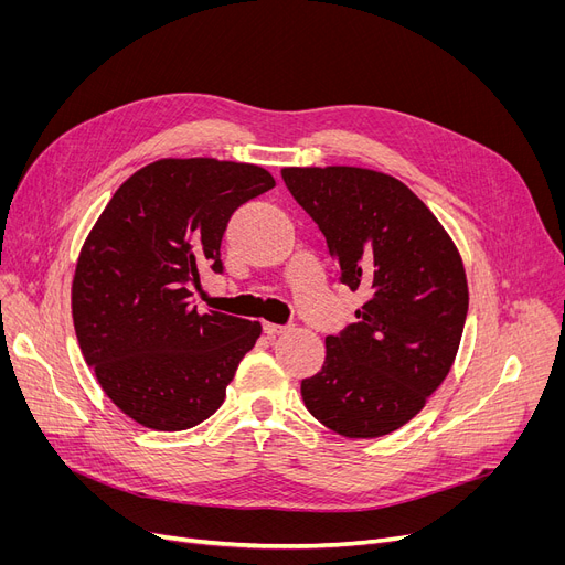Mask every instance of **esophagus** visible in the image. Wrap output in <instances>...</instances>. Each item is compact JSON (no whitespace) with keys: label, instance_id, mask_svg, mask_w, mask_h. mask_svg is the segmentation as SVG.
Instances as JSON below:
<instances>
[{"label":"esophagus","instance_id":"1","mask_svg":"<svg viewBox=\"0 0 565 565\" xmlns=\"http://www.w3.org/2000/svg\"><path fill=\"white\" fill-rule=\"evenodd\" d=\"M263 332L267 337H275V334H281L286 332V324H277V322H263Z\"/></svg>","mask_w":565,"mask_h":565}]
</instances>
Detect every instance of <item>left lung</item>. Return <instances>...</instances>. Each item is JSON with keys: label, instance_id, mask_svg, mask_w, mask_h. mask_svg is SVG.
<instances>
[{"label": "left lung", "instance_id": "obj_1", "mask_svg": "<svg viewBox=\"0 0 565 565\" xmlns=\"http://www.w3.org/2000/svg\"><path fill=\"white\" fill-rule=\"evenodd\" d=\"M284 183L322 231L350 290L369 292L322 369L302 380L313 417L345 437H382L417 414L447 377L469 290L462 258L426 203L396 178L360 167H288Z\"/></svg>", "mask_w": 565, "mask_h": 565}]
</instances>
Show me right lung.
Here are the masks:
<instances>
[{
  "label": "right lung",
  "mask_w": 565,
  "mask_h": 565,
  "mask_svg": "<svg viewBox=\"0 0 565 565\" xmlns=\"http://www.w3.org/2000/svg\"><path fill=\"white\" fill-rule=\"evenodd\" d=\"M263 167L213 158L158 160L118 188L88 233L73 279V322L86 364L130 419L185 430L226 398L260 322L199 313L192 286L222 273L231 215L273 190Z\"/></svg>",
  "instance_id": "obj_1"
}]
</instances>
